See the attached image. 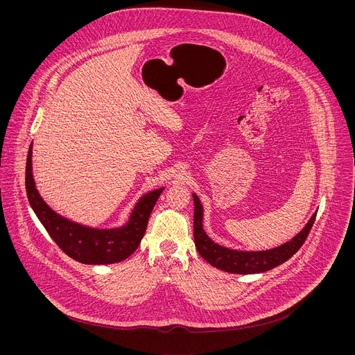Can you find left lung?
Listing matches in <instances>:
<instances>
[{
	"mask_svg": "<svg viewBox=\"0 0 355 355\" xmlns=\"http://www.w3.org/2000/svg\"><path fill=\"white\" fill-rule=\"evenodd\" d=\"M193 240L200 257L207 260L212 267L232 274H257L272 270L286 260L305 243L315 223L316 214L308 225L302 229L291 241L267 251H236L214 243L202 229V205L199 198L193 193Z\"/></svg>",
	"mask_w": 355,
	"mask_h": 355,
	"instance_id": "obj_1",
	"label": "left lung"
}]
</instances>
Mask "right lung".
Returning <instances> with one entry per match:
<instances>
[{
  "label": "right lung",
  "mask_w": 355,
  "mask_h": 355,
  "mask_svg": "<svg viewBox=\"0 0 355 355\" xmlns=\"http://www.w3.org/2000/svg\"><path fill=\"white\" fill-rule=\"evenodd\" d=\"M32 144L26 157L25 187L29 204L49 236L69 257L83 264H114L126 260L139 247L156 202L163 188L144 195L126 226L98 230L70 222L50 209L40 198L32 177Z\"/></svg>",
  "instance_id": "add662e5"
}]
</instances>
